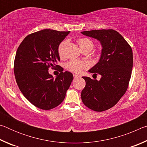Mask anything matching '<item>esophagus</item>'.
Returning a JSON list of instances; mask_svg holds the SVG:
<instances>
[{"label": "esophagus", "instance_id": "1", "mask_svg": "<svg viewBox=\"0 0 147 147\" xmlns=\"http://www.w3.org/2000/svg\"><path fill=\"white\" fill-rule=\"evenodd\" d=\"M73 76H74V79H76V78H80V76L78 75V74H73Z\"/></svg>", "mask_w": 147, "mask_h": 147}]
</instances>
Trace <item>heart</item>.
I'll return each instance as SVG.
<instances>
[{
	"label": "heart",
	"mask_w": 147,
	"mask_h": 147,
	"mask_svg": "<svg viewBox=\"0 0 147 147\" xmlns=\"http://www.w3.org/2000/svg\"><path fill=\"white\" fill-rule=\"evenodd\" d=\"M77 42L81 49L85 48H89L92 49L94 47V43L91 39L86 38H82L78 39ZM63 43H61L59 47V53L61 54V49L63 47ZM90 63L87 61L77 60V59H72L66 64V68L68 71L74 73H80L84 69L89 67Z\"/></svg>",
	"instance_id": "obj_1"
}]
</instances>
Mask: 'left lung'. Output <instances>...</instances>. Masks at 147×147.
<instances>
[{"instance_id":"1","label":"left lung","mask_w":147,"mask_h":147,"mask_svg":"<svg viewBox=\"0 0 147 147\" xmlns=\"http://www.w3.org/2000/svg\"><path fill=\"white\" fill-rule=\"evenodd\" d=\"M100 41L102 46L100 60L89 71L101 75L100 80L83 76L86 86L81 98L84 105L95 111L112 108L127 90L133 67V53L130 45L112 29L81 32Z\"/></svg>"}]
</instances>
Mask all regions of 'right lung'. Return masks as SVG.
<instances>
[{
    "label": "right lung",
    "mask_w": 147,
    "mask_h": 147,
    "mask_svg": "<svg viewBox=\"0 0 147 147\" xmlns=\"http://www.w3.org/2000/svg\"><path fill=\"white\" fill-rule=\"evenodd\" d=\"M69 32L42 30L28 35L17 50L14 74L17 86L37 108L49 110L59 105L73 81V74L63 72L57 65L59 45ZM51 67L61 72L56 79L48 73Z\"/></svg>",
    "instance_id": "right-lung-1"
}]
</instances>
